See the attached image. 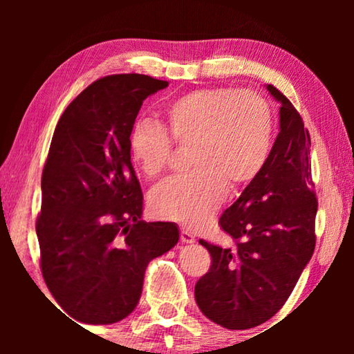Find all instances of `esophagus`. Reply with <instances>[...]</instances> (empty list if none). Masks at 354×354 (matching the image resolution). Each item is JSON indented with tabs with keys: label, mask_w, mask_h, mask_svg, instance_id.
Wrapping results in <instances>:
<instances>
[{
	"label": "esophagus",
	"mask_w": 354,
	"mask_h": 354,
	"mask_svg": "<svg viewBox=\"0 0 354 354\" xmlns=\"http://www.w3.org/2000/svg\"><path fill=\"white\" fill-rule=\"evenodd\" d=\"M179 237H181V242H184V243H194L195 242L194 234H192V232H189L187 230H184V227H181Z\"/></svg>",
	"instance_id": "34e87169"
}]
</instances>
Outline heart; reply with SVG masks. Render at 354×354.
Listing matches in <instances>:
<instances>
[{"label": "heart", "instance_id": "1", "mask_svg": "<svg viewBox=\"0 0 354 354\" xmlns=\"http://www.w3.org/2000/svg\"><path fill=\"white\" fill-rule=\"evenodd\" d=\"M159 127L139 122L131 131L129 154L137 170L156 178L170 164L173 147H192L194 171L154 190L156 217L196 226L223 201L226 189L247 187L261 175L272 151L273 115L248 88L203 87L164 106Z\"/></svg>", "mask_w": 354, "mask_h": 354}]
</instances>
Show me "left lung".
I'll list each match as a JSON object with an SVG mask.
<instances>
[{"mask_svg":"<svg viewBox=\"0 0 354 354\" xmlns=\"http://www.w3.org/2000/svg\"><path fill=\"white\" fill-rule=\"evenodd\" d=\"M267 91L281 103L279 134L261 175L218 221L236 247L200 241L212 266L195 284L196 304L209 320L227 329L254 328L272 319L315 248L310 137L290 101L272 84Z\"/></svg>","mask_w":354,"mask_h":354,"instance_id":"1","label":"left lung"}]
</instances>
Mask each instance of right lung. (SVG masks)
<instances>
[{"mask_svg":"<svg viewBox=\"0 0 354 354\" xmlns=\"http://www.w3.org/2000/svg\"><path fill=\"white\" fill-rule=\"evenodd\" d=\"M167 86L137 73L101 77L71 101L53 134L35 223L40 268L59 306L81 323L128 317L149 261L179 241L171 221L142 220L129 154L143 100Z\"/></svg>","mask_w":354,"mask_h":354,"instance_id":"1","label":"right lung"}]
</instances>
